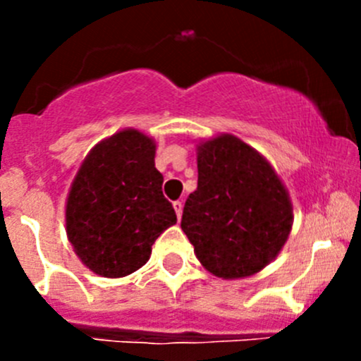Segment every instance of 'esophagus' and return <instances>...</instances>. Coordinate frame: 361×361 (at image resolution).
I'll return each mask as SVG.
<instances>
[{"instance_id": "1", "label": "esophagus", "mask_w": 361, "mask_h": 361, "mask_svg": "<svg viewBox=\"0 0 361 361\" xmlns=\"http://www.w3.org/2000/svg\"><path fill=\"white\" fill-rule=\"evenodd\" d=\"M173 207H174V211H176L178 220H180L181 213H183V202H181V201H174V202H173Z\"/></svg>"}]
</instances>
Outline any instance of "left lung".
Wrapping results in <instances>:
<instances>
[{"instance_id":"8db88e82","label":"left lung","mask_w":361,"mask_h":361,"mask_svg":"<svg viewBox=\"0 0 361 361\" xmlns=\"http://www.w3.org/2000/svg\"><path fill=\"white\" fill-rule=\"evenodd\" d=\"M197 190L181 228L206 271L224 279L260 272L285 246L293 207L269 160L232 134L197 145Z\"/></svg>"}]
</instances>
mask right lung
<instances>
[{
  "instance_id": "right-lung-1",
  "label": "right lung",
  "mask_w": 361,
  "mask_h": 361,
  "mask_svg": "<svg viewBox=\"0 0 361 361\" xmlns=\"http://www.w3.org/2000/svg\"><path fill=\"white\" fill-rule=\"evenodd\" d=\"M155 141L123 129L99 141L80 166L66 199V234L87 269L123 278L143 267L152 245L176 224L155 167Z\"/></svg>"
}]
</instances>
